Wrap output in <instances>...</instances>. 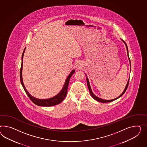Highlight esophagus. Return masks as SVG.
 <instances>
[{"mask_svg": "<svg viewBox=\"0 0 147 147\" xmlns=\"http://www.w3.org/2000/svg\"><path fill=\"white\" fill-rule=\"evenodd\" d=\"M76 67L77 68H82V63H81L80 62H78L77 63H76Z\"/></svg>", "mask_w": 147, "mask_h": 147, "instance_id": "esophagus-1", "label": "esophagus"}]
</instances>
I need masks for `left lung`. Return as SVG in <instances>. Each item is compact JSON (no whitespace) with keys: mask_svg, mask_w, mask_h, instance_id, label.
Segmentation results:
<instances>
[{"mask_svg":"<svg viewBox=\"0 0 147 147\" xmlns=\"http://www.w3.org/2000/svg\"><path fill=\"white\" fill-rule=\"evenodd\" d=\"M123 42H124V43L125 44L126 47V48H127L128 57L129 60V62H130V65H131V61H130V59H129V56H128V48H127V44H126L125 41H123ZM129 80H128V82H127L126 87L125 88V89L124 91H123V92L119 96V97H118L117 98H116L115 99H111V100H105V99H101V98H98V97H97L95 95L93 94V92H92V90H91V88H90V84H89V81H88V78H87V82L88 87L89 90V92H90V94L91 95L92 97L93 98H94V99L96 100L97 101H98V102H101V103H108V102H112V101L115 100V99L119 98V97H120L121 96H122L123 95V94L125 92V91H126V90H127V87H128V84H129Z\"/></svg>","mask_w":147,"mask_h":147,"instance_id":"left-lung-1","label":"left lung"}]
</instances>
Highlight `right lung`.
<instances>
[{"label": "right lung", "mask_w": 147, "mask_h": 147, "mask_svg": "<svg viewBox=\"0 0 147 147\" xmlns=\"http://www.w3.org/2000/svg\"><path fill=\"white\" fill-rule=\"evenodd\" d=\"M25 51V49H24L22 55V63H21V68H20V81L22 87L24 88V90L25 92H26L27 95H28L29 98L32 100V102L34 104H35L37 105L38 106H42V107H51V106H54L57 105L58 104L60 103L67 95V89L68 87V84L69 82V80L71 77V76L74 73L75 70H73L69 74V75L68 76L67 79L66 80L65 83L63 86V88L62 90L56 96L52 97L49 99H40L38 98H36L30 95L29 94L28 91L26 89V88L24 86L23 81H22V64H23V57H24V52Z\"/></svg>", "instance_id": "right-lung-1"}]
</instances>
